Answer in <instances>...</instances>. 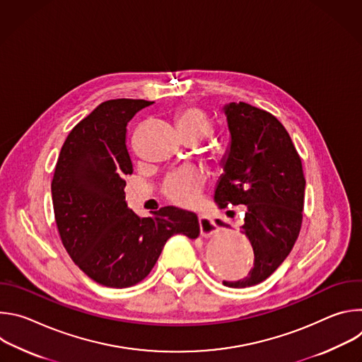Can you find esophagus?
I'll use <instances>...</instances> for the list:
<instances>
[{
	"label": "esophagus",
	"instance_id": "1",
	"mask_svg": "<svg viewBox=\"0 0 362 362\" xmlns=\"http://www.w3.org/2000/svg\"><path fill=\"white\" fill-rule=\"evenodd\" d=\"M199 226H200V233L203 236H211L216 232V225L214 219L208 216H199Z\"/></svg>",
	"mask_w": 362,
	"mask_h": 362
}]
</instances>
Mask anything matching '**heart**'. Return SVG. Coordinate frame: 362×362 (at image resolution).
I'll return each mask as SVG.
<instances>
[{"instance_id":"1","label":"heart","mask_w":362,"mask_h":362,"mask_svg":"<svg viewBox=\"0 0 362 362\" xmlns=\"http://www.w3.org/2000/svg\"><path fill=\"white\" fill-rule=\"evenodd\" d=\"M176 126L185 136H193L199 140L212 132L209 116L196 106H186L176 113ZM203 186V176L199 170L183 168L172 172L163 182V192L176 203L193 204L199 199Z\"/></svg>"}]
</instances>
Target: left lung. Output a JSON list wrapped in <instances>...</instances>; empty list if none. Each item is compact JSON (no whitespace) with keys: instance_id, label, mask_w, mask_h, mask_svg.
Segmentation results:
<instances>
[{"instance_id":"1","label":"left lung","mask_w":362,"mask_h":362,"mask_svg":"<svg viewBox=\"0 0 362 362\" xmlns=\"http://www.w3.org/2000/svg\"><path fill=\"white\" fill-rule=\"evenodd\" d=\"M225 115L232 140L215 200L221 208L246 206L242 230L255 261L247 276L223 285L246 288L271 276L292 250L302 225L305 176L289 133L274 115L243 101L225 106Z\"/></svg>"}]
</instances>
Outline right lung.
<instances>
[{
	"instance_id": "obj_1",
	"label": "right lung",
	"mask_w": 362,
	"mask_h": 362,
	"mask_svg": "<svg viewBox=\"0 0 362 362\" xmlns=\"http://www.w3.org/2000/svg\"><path fill=\"white\" fill-rule=\"evenodd\" d=\"M150 105L133 98L101 103L67 136L51 182L67 253L88 278L109 288L139 284L170 236L193 239L200 230L197 216L176 206L140 219L126 204L124 176L133 173L126 126Z\"/></svg>"
}]
</instances>
